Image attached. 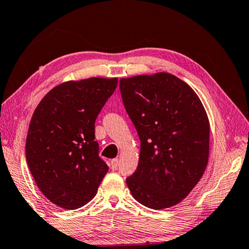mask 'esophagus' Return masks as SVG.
I'll list each match as a JSON object with an SVG mask.
<instances>
[{
    "label": "esophagus",
    "mask_w": 249,
    "mask_h": 249,
    "mask_svg": "<svg viewBox=\"0 0 249 249\" xmlns=\"http://www.w3.org/2000/svg\"><path fill=\"white\" fill-rule=\"evenodd\" d=\"M109 165H111L112 170H116L117 167H119V165H120L119 159H112L111 162H109Z\"/></svg>",
    "instance_id": "esophagus-1"
}]
</instances>
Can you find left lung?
<instances>
[{
	"instance_id": "1",
	"label": "left lung",
	"mask_w": 249,
	"mask_h": 249,
	"mask_svg": "<svg viewBox=\"0 0 249 249\" xmlns=\"http://www.w3.org/2000/svg\"><path fill=\"white\" fill-rule=\"evenodd\" d=\"M120 90L141 140L140 161L127 187L147 208H171L188 196L208 166L205 108L189 84L168 72L122 78Z\"/></svg>"
}]
</instances>
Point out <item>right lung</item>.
<instances>
[{"label":"right lung","instance_id":"1","mask_svg":"<svg viewBox=\"0 0 249 249\" xmlns=\"http://www.w3.org/2000/svg\"><path fill=\"white\" fill-rule=\"evenodd\" d=\"M117 81L93 77L58 84L33 113L25 146L27 165L43 195L62 209L90 202L108 171L99 157L94 122Z\"/></svg>","mask_w":249,"mask_h":249}]
</instances>
